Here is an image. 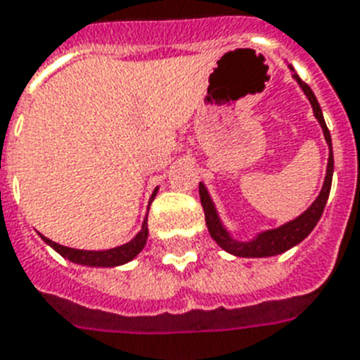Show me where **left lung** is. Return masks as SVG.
Masks as SVG:
<instances>
[{
  "instance_id": "left-lung-1",
  "label": "left lung",
  "mask_w": 360,
  "mask_h": 360,
  "mask_svg": "<svg viewBox=\"0 0 360 360\" xmlns=\"http://www.w3.org/2000/svg\"><path fill=\"white\" fill-rule=\"evenodd\" d=\"M296 81L300 83V86L303 89V92L307 94L309 101L312 105V110H314V116L318 118L320 125H322L323 134H326L327 144H329V162H327V175L326 181H323L322 192L316 198V201L312 203L309 209L303 212L300 218L296 220L288 221L285 226L277 227V229L266 231L262 235H259L255 240L251 242H238L235 238H231L227 235V231L221 227L220 220H218V214H216V209L210 201L209 194H207V188L200 183V198H201V205H203V210H205V221L207 227H209L210 236L214 238L216 244L220 248H224L226 251L233 253L236 257H271V255H279L283 251L290 250L292 246H296L300 242L305 238L314 226L318 224V220L322 218V212L326 209L327 198H329V192H331V181H333V146H331V134H329V129H327L326 120H323L322 109H320V103H318L316 96L311 90V86L307 83H303L302 79L294 74Z\"/></svg>"
}]
</instances>
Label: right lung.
Instances as JSON below:
<instances>
[{
  "label": "right lung",
  "instance_id": "right-lung-1",
  "mask_svg": "<svg viewBox=\"0 0 360 360\" xmlns=\"http://www.w3.org/2000/svg\"><path fill=\"white\" fill-rule=\"evenodd\" d=\"M157 190L151 195V201H153ZM44 240L48 242L49 246L53 248L55 251H58L60 255L66 257L68 261L77 262V264H86V266H118L124 264V262H129L131 259L139 255L142 248L146 246V240H148V216H146V221L140 233L134 236L133 240L124 244V246L114 248V250L107 251H84V250H74V248L60 246L57 242L49 240L46 236H42Z\"/></svg>",
  "mask_w": 360,
  "mask_h": 360
}]
</instances>
